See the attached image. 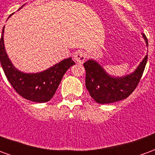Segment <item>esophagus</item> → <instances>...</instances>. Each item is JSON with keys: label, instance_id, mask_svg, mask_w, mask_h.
Here are the masks:
<instances>
[{"label": "esophagus", "instance_id": "esophagus-1", "mask_svg": "<svg viewBox=\"0 0 155 155\" xmlns=\"http://www.w3.org/2000/svg\"><path fill=\"white\" fill-rule=\"evenodd\" d=\"M87 56H88V54L85 51H79L74 53V61H77V62H79V63H83V62L86 60Z\"/></svg>", "mask_w": 155, "mask_h": 155}]
</instances>
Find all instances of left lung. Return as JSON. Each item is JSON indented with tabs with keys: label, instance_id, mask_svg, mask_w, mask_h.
<instances>
[{
	"label": "left lung",
	"instance_id": "8db88e82",
	"mask_svg": "<svg viewBox=\"0 0 155 155\" xmlns=\"http://www.w3.org/2000/svg\"><path fill=\"white\" fill-rule=\"evenodd\" d=\"M148 46L146 35L142 34ZM148 54L133 73L122 77H113L94 60L84 63L85 86L91 96L99 104H110L122 101L132 94L140 82L146 65Z\"/></svg>",
	"mask_w": 155,
	"mask_h": 155
}]
</instances>
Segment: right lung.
Instances as JSON below:
<instances>
[{
  "label": "right lung",
  "instance_id": "right-lung-1",
  "mask_svg": "<svg viewBox=\"0 0 155 155\" xmlns=\"http://www.w3.org/2000/svg\"><path fill=\"white\" fill-rule=\"evenodd\" d=\"M3 35L4 28L0 41V61L12 87L21 96L28 101L36 103L50 101L54 96L64 73L75 63L71 58H68L40 73L27 74L21 72L15 69L5 52Z\"/></svg>",
  "mask_w": 155,
  "mask_h": 155
}]
</instances>
